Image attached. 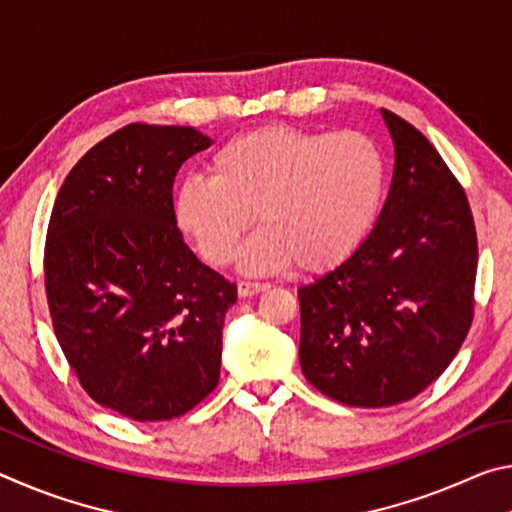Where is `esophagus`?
Masks as SVG:
<instances>
[{
  "label": "esophagus",
  "mask_w": 512,
  "mask_h": 512,
  "mask_svg": "<svg viewBox=\"0 0 512 512\" xmlns=\"http://www.w3.org/2000/svg\"><path fill=\"white\" fill-rule=\"evenodd\" d=\"M268 289L266 282H239L237 284V291L241 298H250V296H257V293H262Z\"/></svg>",
  "instance_id": "esophagus-1"
}]
</instances>
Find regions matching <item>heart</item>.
<instances>
[{"mask_svg":"<svg viewBox=\"0 0 512 512\" xmlns=\"http://www.w3.org/2000/svg\"><path fill=\"white\" fill-rule=\"evenodd\" d=\"M207 167L210 178L189 176L173 192L178 228L205 262L221 266L255 210L262 225L239 253L241 271L253 275L343 262L377 221L386 194L384 153L357 131L259 126L219 146Z\"/></svg>","mask_w":512,"mask_h":512,"instance_id":"1","label":"heart"}]
</instances>
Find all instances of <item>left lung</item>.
I'll return each instance as SVG.
<instances>
[{"mask_svg":"<svg viewBox=\"0 0 512 512\" xmlns=\"http://www.w3.org/2000/svg\"><path fill=\"white\" fill-rule=\"evenodd\" d=\"M379 112L395 169L375 228L298 291L302 372L363 409L411 400L443 375L470 329L476 277L463 187L418 128Z\"/></svg>","mask_w":512,"mask_h":512,"instance_id":"8db88e82","label":"left lung"}]
</instances>
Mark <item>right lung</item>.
<instances>
[{
  "label": "right lung",
  "instance_id": "right-lung-1",
  "mask_svg": "<svg viewBox=\"0 0 512 512\" xmlns=\"http://www.w3.org/2000/svg\"><path fill=\"white\" fill-rule=\"evenodd\" d=\"M210 142L192 126L121 128L76 162L51 210L56 339L92 400L137 422L178 418L219 384L237 287L189 250L171 196Z\"/></svg>",
  "mask_w": 512,
  "mask_h": 512
}]
</instances>
